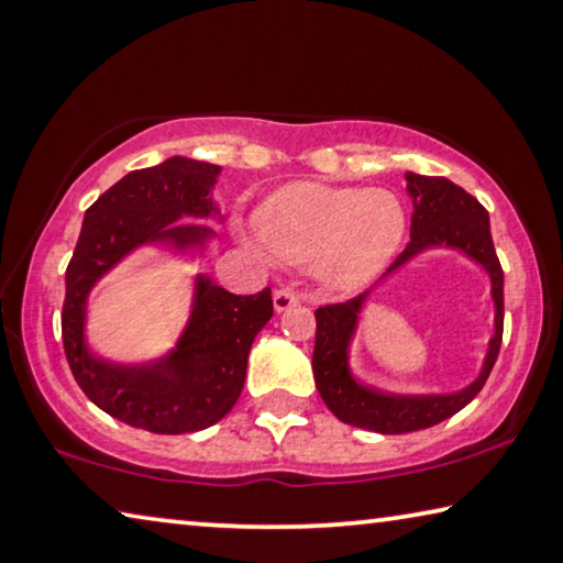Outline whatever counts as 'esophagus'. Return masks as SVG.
<instances>
[{
    "mask_svg": "<svg viewBox=\"0 0 563 563\" xmlns=\"http://www.w3.org/2000/svg\"><path fill=\"white\" fill-rule=\"evenodd\" d=\"M298 302H300V298L290 288H280V290L273 292V308L278 310V313H283V310L296 308Z\"/></svg>",
    "mask_w": 563,
    "mask_h": 563,
    "instance_id": "esophagus-1",
    "label": "esophagus"
}]
</instances>
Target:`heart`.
Listing matches in <instances>:
<instances>
[{"label": "heart", "mask_w": 563, "mask_h": 563, "mask_svg": "<svg viewBox=\"0 0 563 563\" xmlns=\"http://www.w3.org/2000/svg\"><path fill=\"white\" fill-rule=\"evenodd\" d=\"M255 228L278 261L313 263L325 288L355 292L394 261L406 210L388 190L290 183L261 202Z\"/></svg>", "instance_id": "obj_1"}]
</instances>
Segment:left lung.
<instances>
[{
	"mask_svg": "<svg viewBox=\"0 0 563 563\" xmlns=\"http://www.w3.org/2000/svg\"><path fill=\"white\" fill-rule=\"evenodd\" d=\"M408 195L413 198V218H410V243L406 245L386 275L398 271L400 265L413 261L423 250L451 247L478 263L490 278V298H494V338L488 341V353L478 378L456 394L435 396H398L386 390L363 386L353 378L347 365V347L358 328V316L371 290L358 298L323 306L316 310V351L313 376L316 388L323 404L333 410L338 421L358 426L376 433H410L431 428L459 413L463 406L478 396L484 388L490 368L501 351L504 338V271L496 257L494 240H490L488 212L474 195L453 185L445 177H426L406 173ZM383 275V278H386Z\"/></svg>",
	"mask_w": 563,
	"mask_h": 563,
	"instance_id": "left-lung-1",
	"label": "left lung"
}]
</instances>
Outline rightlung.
<instances>
[{"label":"right lung","instance_id":"add662e5","mask_svg":"<svg viewBox=\"0 0 563 563\" xmlns=\"http://www.w3.org/2000/svg\"><path fill=\"white\" fill-rule=\"evenodd\" d=\"M220 165L169 157L135 169L102 192L85 212L62 306V343L73 376L97 408L150 433H192L218 423L235 406L245 383L247 353L273 318L271 288L235 296L195 278L192 313L180 341L153 363H112L85 343L87 296L124 255L142 245L175 253L202 250L216 230L198 218H220L212 185Z\"/></svg>","mask_w":563,"mask_h":563}]
</instances>
